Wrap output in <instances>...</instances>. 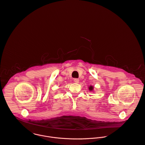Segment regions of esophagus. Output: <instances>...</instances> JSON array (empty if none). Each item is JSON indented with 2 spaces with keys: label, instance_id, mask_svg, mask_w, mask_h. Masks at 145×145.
I'll return each instance as SVG.
<instances>
[{
  "label": "esophagus",
  "instance_id": "34e87169",
  "mask_svg": "<svg viewBox=\"0 0 145 145\" xmlns=\"http://www.w3.org/2000/svg\"><path fill=\"white\" fill-rule=\"evenodd\" d=\"M74 81L76 83H78L79 82V80L78 78H74Z\"/></svg>",
  "mask_w": 145,
  "mask_h": 145
}]
</instances>
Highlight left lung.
<instances>
[{
  "instance_id": "1",
  "label": "left lung",
  "mask_w": 145,
  "mask_h": 145,
  "mask_svg": "<svg viewBox=\"0 0 145 145\" xmlns=\"http://www.w3.org/2000/svg\"><path fill=\"white\" fill-rule=\"evenodd\" d=\"M89 89L90 91H93V86H90V87H89Z\"/></svg>"
}]
</instances>
